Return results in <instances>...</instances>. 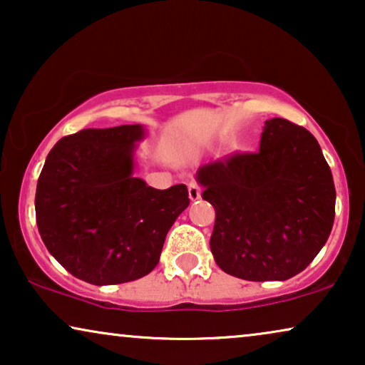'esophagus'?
<instances>
[{"instance_id": "1", "label": "esophagus", "mask_w": 365, "mask_h": 365, "mask_svg": "<svg viewBox=\"0 0 365 365\" xmlns=\"http://www.w3.org/2000/svg\"><path fill=\"white\" fill-rule=\"evenodd\" d=\"M187 191H189V199H191V201H197V199L201 197V187H199L196 182H189Z\"/></svg>"}]
</instances>
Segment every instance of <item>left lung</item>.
Wrapping results in <instances>:
<instances>
[{
    "mask_svg": "<svg viewBox=\"0 0 365 365\" xmlns=\"http://www.w3.org/2000/svg\"><path fill=\"white\" fill-rule=\"evenodd\" d=\"M216 209L214 261L246 281H286L317 256L336 216V187L317 139L287 119L264 123L256 153L197 171Z\"/></svg>",
    "mask_w": 365,
    "mask_h": 365,
    "instance_id": "1",
    "label": "left lung"
}]
</instances>
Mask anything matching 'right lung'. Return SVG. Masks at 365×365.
<instances>
[{"mask_svg": "<svg viewBox=\"0 0 365 365\" xmlns=\"http://www.w3.org/2000/svg\"><path fill=\"white\" fill-rule=\"evenodd\" d=\"M141 124L83 129L54 144L34 209L48 251L74 277L123 284L158 266L164 239L189 206L187 187L154 189L134 178Z\"/></svg>", "mask_w": 365, "mask_h": 365, "instance_id": "right-lung-1", "label": "right lung"}]
</instances>
